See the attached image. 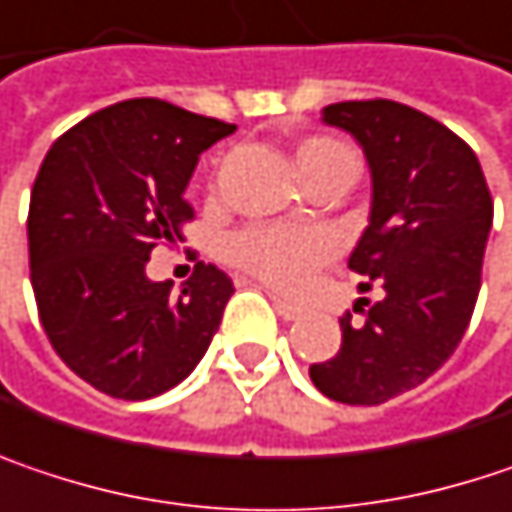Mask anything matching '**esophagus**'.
I'll return each instance as SVG.
<instances>
[{"instance_id":"1","label":"esophagus","mask_w":512,"mask_h":512,"mask_svg":"<svg viewBox=\"0 0 512 512\" xmlns=\"http://www.w3.org/2000/svg\"><path fill=\"white\" fill-rule=\"evenodd\" d=\"M269 299H272V307L278 310V316H284V319H299V316H302V307H299V304L281 299L278 293H269Z\"/></svg>"}]
</instances>
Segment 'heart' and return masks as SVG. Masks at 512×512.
<instances>
[{
    "mask_svg": "<svg viewBox=\"0 0 512 512\" xmlns=\"http://www.w3.org/2000/svg\"><path fill=\"white\" fill-rule=\"evenodd\" d=\"M343 158H351L349 149L328 137H313L296 152L302 178ZM334 252V234L319 225H249L222 243V255L231 266L278 290L302 287L310 272L328 263Z\"/></svg>",
    "mask_w": 512,
    "mask_h": 512,
    "instance_id": "b5f03b06",
    "label": "heart"
}]
</instances>
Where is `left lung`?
Wrapping results in <instances>:
<instances>
[{"mask_svg": "<svg viewBox=\"0 0 512 512\" xmlns=\"http://www.w3.org/2000/svg\"><path fill=\"white\" fill-rule=\"evenodd\" d=\"M346 128L372 169L369 225L349 257L381 302L343 313V343L310 366L316 390L343 404H384L419 387L463 340L481 290L492 228L484 169L451 128L390 99L337 102L322 111Z\"/></svg>", "mask_w": 512, "mask_h": 512, "instance_id": "left-lung-1", "label": "left lung"}]
</instances>
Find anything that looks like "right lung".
Instances as JSON below:
<instances>
[{"label":"right lung","instance_id":"add662e5","mask_svg":"<svg viewBox=\"0 0 512 512\" xmlns=\"http://www.w3.org/2000/svg\"><path fill=\"white\" fill-rule=\"evenodd\" d=\"M231 131L163 99H128L72 125L40 163L28 205L34 302L52 349L99 393L155 398L205 357L231 278L196 263L172 293L146 263L193 219L184 187Z\"/></svg>","mask_w":512,"mask_h":512}]
</instances>
